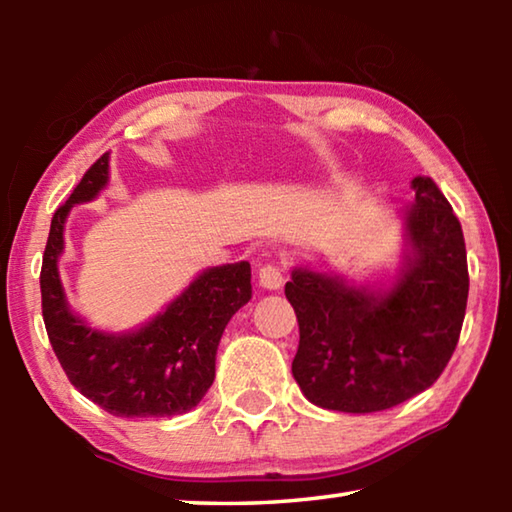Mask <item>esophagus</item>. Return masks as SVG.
<instances>
[{"instance_id":"esophagus-1","label":"esophagus","mask_w":512,"mask_h":512,"mask_svg":"<svg viewBox=\"0 0 512 512\" xmlns=\"http://www.w3.org/2000/svg\"><path fill=\"white\" fill-rule=\"evenodd\" d=\"M257 277H259V284H262L264 289H280L284 284V271L273 262H266L259 266Z\"/></svg>"}]
</instances>
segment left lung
I'll return each mask as SVG.
<instances>
[{"label":"left lung","mask_w":512,"mask_h":512,"mask_svg":"<svg viewBox=\"0 0 512 512\" xmlns=\"http://www.w3.org/2000/svg\"><path fill=\"white\" fill-rule=\"evenodd\" d=\"M413 189V259L391 293L345 287L307 268L284 287L300 327L291 372L323 409H391L427 391L456 350L470 291L463 230L429 176L413 178Z\"/></svg>","instance_id":"8db88e82"}]
</instances>
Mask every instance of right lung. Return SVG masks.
<instances>
[{
    "label": "right lung",
    "mask_w": 512,
    "mask_h": 512,
    "mask_svg": "<svg viewBox=\"0 0 512 512\" xmlns=\"http://www.w3.org/2000/svg\"><path fill=\"white\" fill-rule=\"evenodd\" d=\"M108 180V153L83 173L67 201L54 212L42 255L40 293L51 348L67 379L81 395L117 418H169L203 400L214 381L221 334L250 300V264L205 271L140 332L101 334L65 305L58 280V255L69 207L90 201Z\"/></svg>",
    "instance_id": "obj_1"
}]
</instances>
